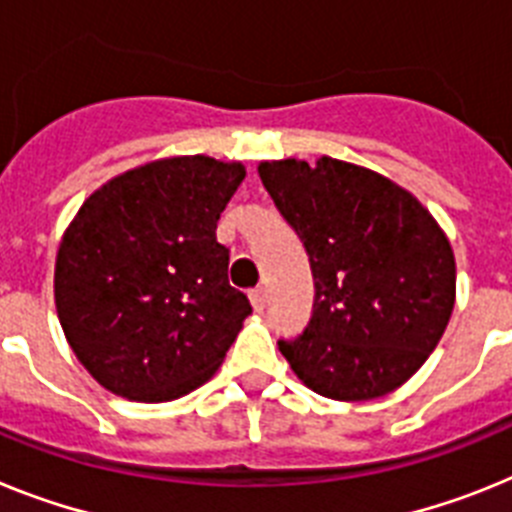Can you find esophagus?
Segmentation results:
<instances>
[{"label":"esophagus","instance_id":"34e87169","mask_svg":"<svg viewBox=\"0 0 512 512\" xmlns=\"http://www.w3.org/2000/svg\"><path fill=\"white\" fill-rule=\"evenodd\" d=\"M250 301L252 306H255V311H265V306H268V291H265V288H255V291L250 293Z\"/></svg>","mask_w":512,"mask_h":512}]
</instances>
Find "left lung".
Returning a JSON list of instances; mask_svg holds the SVG:
<instances>
[{
    "mask_svg": "<svg viewBox=\"0 0 512 512\" xmlns=\"http://www.w3.org/2000/svg\"><path fill=\"white\" fill-rule=\"evenodd\" d=\"M260 177L314 278L309 324L278 340L296 376L340 402L402 386L451 319L456 262L446 234L407 190L340 159L262 162Z\"/></svg>",
    "mask_w": 512,
    "mask_h": 512,
    "instance_id": "left-lung-1",
    "label": "left lung"
}]
</instances>
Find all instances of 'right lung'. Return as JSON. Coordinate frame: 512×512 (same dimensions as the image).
Instances as JSON below:
<instances>
[{"label":"right lung","instance_id":"right-lung-1","mask_svg":"<svg viewBox=\"0 0 512 512\" xmlns=\"http://www.w3.org/2000/svg\"><path fill=\"white\" fill-rule=\"evenodd\" d=\"M244 167L151 162L92 193L56 257V309L71 350L105 389L170 402L213 376L250 299L229 286L216 224Z\"/></svg>","mask_w":512,"mask_h":512}]
</instances>
